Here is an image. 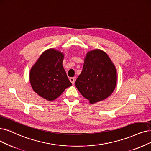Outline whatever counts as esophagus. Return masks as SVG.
I'll use <instances>...</instances> for the list:
<instances>
[{
	"label": "esophagus",
	"mask_w": 151,
	"mask_h": 151,
	"mask_svg": "<svg viewBox=\"0 0 151 151\" xmlns=\"http://www.w3.org/2000/svg\"><path fill=\"white\" fill-rule=\"evenodd\" d=\"M75 80H76V78L75 77H70V81L71 82V83L73 84H74V82H75Z\"/></svg>",
	"instance_id": "1"
}]
</instances>
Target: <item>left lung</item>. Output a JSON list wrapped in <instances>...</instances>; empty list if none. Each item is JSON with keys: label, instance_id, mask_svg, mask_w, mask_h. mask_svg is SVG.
I'll list each match as a JSON object with an SVG mask.
<instances>
[{"label": "left lung", "instance_id": "8db88e82", "mask_svg": "<svg viewBox=\"0 0 151 151\" xmlns=\"http://www.w3.org/2000/svg\"><path fill=\"white\" fill-rule=\"evenodd\" d=\"M116 69L107 54L96 49L87 53L76 86L91 104L108 97L116 85Z\"/></svg>", "mask_w": 151, "mask_h": 151}]
</instances>
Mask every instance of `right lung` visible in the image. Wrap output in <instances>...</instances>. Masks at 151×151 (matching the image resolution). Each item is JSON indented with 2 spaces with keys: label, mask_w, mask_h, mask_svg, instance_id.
Instances as JSON below:
<instances>
[{
  "label": "right lung",
  "mask_w": 151,
  "mask_h": 151,
  "mask_svg": "<svg viewBox=\"0 0 151 151\" xmlns=\"http://www.w3.org/2000/svg\"><path fill=\"white\" fill-rule=\"evenodd\" d=\"M63 53L52 49L42 53L29 72L34 91L43 99L52 101L72 86L63 66Z\"/></svg>",
  "instance_id": "add662e5"
}]
</instances>
